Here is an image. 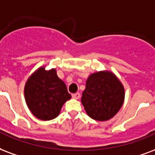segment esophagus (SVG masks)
<instances>
[{"mask_svg": "<svg viewBox=\"0 0 155 155\" xmlns=\"http://www.w3.org/2000/svg\"><path fill=\"white\" fill-rule=\"evenodd\" d=\"M72 96H73V98H74V99H78L79 98L81 97V94H79V93H75V94H73V95H72Z\"/></svg>", "mask_w": 155, "mask_h": 155, "instance_id": "obj_1", "label": "esophagus"}]
</instances>
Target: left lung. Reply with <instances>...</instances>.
<instances>
[{
  "instance_id": "left-lung-1",
  "label": "left lung",
  "mask_w": 155,
  "mask_h": 155,
  "mask_svg": "<svg viewBox=\"0 0 155 155\" xmlns=\"http://www.w3.org/2000/svg\"><path fill=\"white\" fill-rule=\"evenodd\" d=\"M124 99V90L120 81L111 72L103 71L88 78L81 104L91 118L104 121L118 112Z\"/></svg>"
}]
</instances>
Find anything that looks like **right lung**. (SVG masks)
<instances>
[{"instance_id":"1","label":"right lung","mask_w":155,"mask_h":155,"mask_svg":"<svg viewBox=\"0 0 155 155\" xmlns=\"http://www.w3.org/2000/svg\"><path fill=\"white\" fill-rule=\"evenodd\" d=\"M24 94L29 109L42 120L56 118L63 104L71 98L66 85L57 77L56 69L45 70L44 67L29 78Z\"/></svg>"}]
</instances>
